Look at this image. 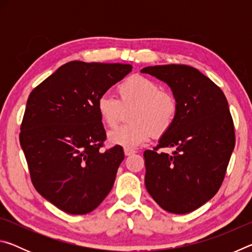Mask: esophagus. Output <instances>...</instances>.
<instances>
[{
	"instance_id": "34e87169",
	"label": "esophagus",
	"mask_w": 252,
	"mask_h": 252,
	"mask_svg": "<svg viewBox=\"0 0 252 252\" xmlns=\"http://www.w3.org/2000/svg\"><path fill=\"white\" fill-rule=\"evenodd\" d=\"M135 151L134 150H131V149H125V156L126 157H129L131 155H134Z\"/></svg>"
}]
</instances>
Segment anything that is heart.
I'll return each mask as SVG.
<instances>
[{
  "mask_svg": "<svg viewBox=\"0 0 252 252\" xmlns=\"http://www.w3.org/2000/svg\"><path fill=\"white\" fill-rule=\"evenodd\" d=\"M119 99L103 93L96 101L101 120L110 127L116 126L125 113L130 110V125L109 132L111 144L125 149H134L146 143L151 136L161 135L173 125L178 103L171 93L162 91L155 81L142 75H131L118 88Z\"/></svg>",
  "mask_w": 252,
  "mask_h": 252,
  "instance_id": "heart-1",
  "label": "heart"
}]
</instances>
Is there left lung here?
Returning a JSON list of instances; mask_svg holds the SVG:
<instances>
[{"label": "left lung", "mask_w": 252, "mask_h": 252, "mask_svg": "<svg viewBox=\"0 0 252 252\" xmlns=\"http://www.w3.org/2000/svg\"><path fill=\"white\" fill-rule=\"evenodd\" d=\"M142 73L167 83L178 103L171 127L161 135L159 147H173L171 155L143 153L144 183L165 211H194L218 192L234 149L233 121L221 89L192 66H147Z\"/></svg>", "instance_id": "1"}]
</instances>
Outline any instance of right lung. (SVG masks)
<instances>
[{
  "instance_id": "1",
  "label": "right lung",
  "mask_w": 252,
  "mask_h": 252,
  "mask_svg": "<svg viewBox=\"0 0 252 252\" xmlns=\"http://www.w3.org/2000/svg\"><path fill=\"white\" fill-rule=\"evenodd\" d=\"M131 71L125 63L71 61L29 95L20 143L34 188L60 210L85 215L112 189L125 153L100 150L105 131L96 101Z\"/></svg>"
}]
</instances>
